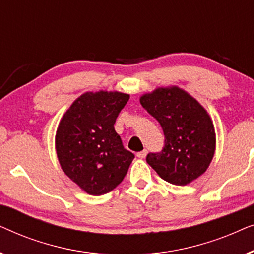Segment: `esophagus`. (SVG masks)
Instances as JSON below:
<instances>
[{"label": "esophagus", "mask_w": 254, "mask_h": 254, "mask_svg": "<svg viewBox=\"0 0 254 254\" xmlns=\"http://www.w3.org/2000/svg\"><path fill=\"white\" fill-rule=\"evenodd\" d=\"M147 154H148V151L147 150H143V151H140V152H137V157L138 158H144L145 156H147Z\"/></svg>", "instance_id": "obj_1"}]
</instances>
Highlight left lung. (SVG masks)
I'll list each match as a JSON object with an SVG mask.
<instances>
[{"mask_svg":"<svg viewBox=\"0 0 254 254\" xmlns=\"http://www.w3.org/2000/svg\"><path fill=\"white\" fill-rule=\"evenodd\" d=\"M141 105L164 131L165 147L149 154L147 163L165 182L185 186L209 168L216 149V134L207 110L177 85L158 86L140 97Z\"/></svg>","mask_w":254,"mask_h":254,"instance_id":"1","label":"left lung"}]
</instances>
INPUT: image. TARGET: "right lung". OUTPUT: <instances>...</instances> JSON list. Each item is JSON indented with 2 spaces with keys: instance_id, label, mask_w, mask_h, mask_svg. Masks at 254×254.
<instances>
[{
  "instance_id": "add662e5",
  "label": "right lung",
  "mask_w": 254,
  "mask_h": 254,
  "mask_svg": "<svg viewBox=\"0 0 254 254\" xmlns=\"http://www.w3.org/2000/svg\"><path fill=\"white\" fill-rule=\"evenodd\" d=\"M129 95L86 91L62 116L55 150L64 175L90 195L109 193L123 182L134 155L124 148L114 129Z\"/></svg>"
}]
</instances>
